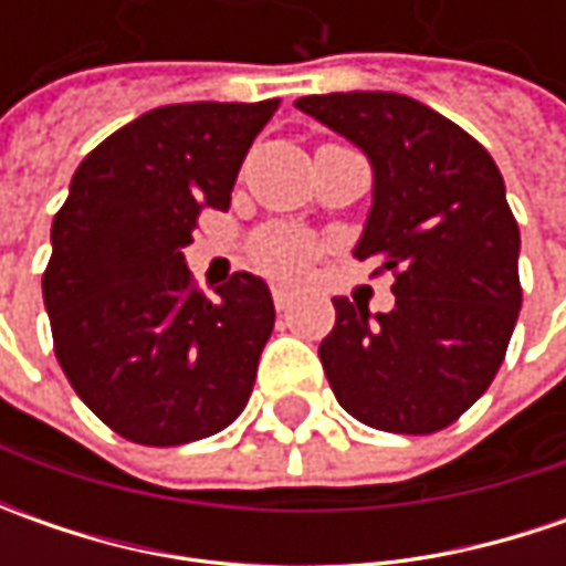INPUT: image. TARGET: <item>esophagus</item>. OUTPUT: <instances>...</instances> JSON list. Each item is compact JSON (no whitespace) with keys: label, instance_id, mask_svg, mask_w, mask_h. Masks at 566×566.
Instances as JSON below:
<instances>
[{"label":"esophagus","instance_id":"obj_1","mask_svg":"<svg viewBox=\"0 0 566 566\" xmlns=\"http://www.w3.org/2000/svg\"><path fill=\"white\" fill-rule=\"evenodd\" d=\"M293 290L290 286H273V305H276V312H290V305H293Z\"/></svg>","mask_w":566,"mask_h":566}]
</instances>
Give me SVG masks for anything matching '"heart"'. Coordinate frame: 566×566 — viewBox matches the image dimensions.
<instances>
[{
  "mask_svg": "<svg viewBox=\"0 0 566 566\" xmlns=\"http://www.w3.org/2000/svg\"><path fill=\"white\" fill-rule=\"evenodd\" d=\"M317 254V242L302 229L273 227L254 239V258L273 273H298Z\"/></svg>",
  "mask_w": 566,
  "mask_h": 566,
  "instance_id": "1",
  "label": "heart"
}]
</instances>
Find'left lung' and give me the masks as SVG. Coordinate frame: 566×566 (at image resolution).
Listing matches in <instances>:
<instances>
[{
    "label": "left lung",
    "mask_w": 566,
    "mask_h": 566,
    "mask_svg": "<svg viewBox=\"0 0 566 566\" xmlns=\"http://www.w3.org/2000/svg\"><path fill=\"white\" fill-rule=\"evenodd\" d=\"M295 106L371 160L356 258H378L397 295L387 315L334 298L337 324L317 349L324 375L353 419L434 434L489 390L523 305L501 169L460 125L402 94H312Z\"/></svg>",
    "instance_id": "left-lung-1"
}]
</instances>
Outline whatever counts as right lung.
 <instances>
[{
	"label": "right lung",
	"instance_id": "add662e5",
	"mask_svg": "<svg viewBox=\"0 0 566 566\" xmlns=\"http://www.w3.org/2000/svg\"><path fill=\"white\" fill-rule=\"evenodd\" d=\"M280 99L172 103L97 144L53 220L43 302L55 359L125 441L176 447L245 409L273 298L232 273L207 298L186 249L201 210H227L239 166Z\"/></svg>",
	"mask_w": 566,
	"mask_h": 566
}]
</instances>
